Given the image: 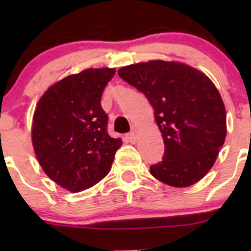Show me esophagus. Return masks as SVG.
Masks as SVG:
<instances>
[{
	"label": "esophagus",
	"mask_w": 251,
	"mask_h": 251,
	"mask_svg": "<svg viewBox=\"0 0 251 251\" xmlns=\"http://www.w3.org/2000/svg\"><path fill=\"white\" fill-rule=\"evenodd\" d=\"M126 140H127V142H130V143H136V140H137L136 132L131 131L130 133H127V135H126Z\"/></svg>",
	"instance_id": "1"
}]
</instances>
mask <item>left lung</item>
Masks as SVG:
<instances>
[{"label": "left lung", "mask_w": 251, "mask_h": 251, "mask_svg": "<svg viewBox=\"0 0 251 251\" xmlns=\"http://www.w3.org/2000/svg\"><path fill=\"white\" fill-rule=\"evenodd\" d=\"M118 75L143 92L154 109L165 151L151 174L177 188L201 181L227 135L226 109L214 82L201 70L174 60L131 64Z\"/></svg>", "instance_id": "obj_1"}]
</instances>
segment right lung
Returning <instances> with one entry per match:
<instances>
[{
	"mask_svg": "<svg viewBox=\"0 0 251 251\" xmlns=\"http://www.w3.org/2000/svg\"><path fill=\"white\" fill-rule=\"evenodd\" d=\"M115 74L113 68L82 70L53 83L35 108L31 141L44 173L72 193L109 173L121 138L107 132L100 97Z\"/></svg>",
	"mask_w": 251,
	"mask_h": 251,
	"instance_id": "obj_1",
	"label": "right lung"
}]
</instances>
